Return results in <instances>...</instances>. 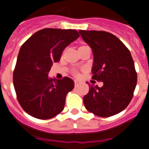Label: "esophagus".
<instances>
[{
	"mask_svg": "<svg viewBox=\"0 0 149 149\" xmlns=\"http://www.w3.org/2000/svg\"><path fill=\"white\" fill-rule=\"evenodd\" d=\"M79 83H80V82H79V80H74V85H75V86L79 85Z\"/></svg>",
	"mask_w": 149,
	"mask_h": 149,
	"instance_id": "esophagus-1",
	"label": "esophagus"
}]
</instances>
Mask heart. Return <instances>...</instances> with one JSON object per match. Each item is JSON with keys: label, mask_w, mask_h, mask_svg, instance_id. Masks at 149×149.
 Here are the masks:
<instances>
[{"label": "heart", "mask_w": 149, "mask_h": 149, "mask_svg": "<svg viewBox=\"0 0 149 149\" xmlns=\"http://www.w3.org/2000/svg\"><path fill=\"white\" fill-rule=\"evenodd\" d=\"M72 74H73L74 76H78V75H79V73H78V71H77V70H75L72 71Z\"/></svg>", "instance_id": "b5f03b06"}]
</instances>
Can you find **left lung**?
Returning a JSON list of instances; mask_svg holds the SVG:
<instances>
[{"label":"left lung","mask_w":149,"mask_h":149,"mask_svg":"<svg viewBox=\"0 0 149 149\" xmlns=\"http://www.w3.org/2000/svg\"><path fill=\"white\" fill-rule=\"evenodd\" d=\"M79 33L93 52L92 79L103 82L102 87L90 86L83 97L86 109L102 118L119 113L131 102L137 81L130 50L109 32L79 30Z\"/></svg>","instance_id":"obj_1"}]
</instances>
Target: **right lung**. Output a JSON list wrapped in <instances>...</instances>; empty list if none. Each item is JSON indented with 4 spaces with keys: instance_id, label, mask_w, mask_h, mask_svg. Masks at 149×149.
Wrapping results in <instances>:
<instances>
[{
    "instance_id": "add662e5",
    "label": "right lung",
    "mask_w": 149,
    "mask_h": 149,
    "mask_svg": "<svg viewBox=\"0 0 149 149\" xmlns=\"http://www.w3.org/2000/svg\"><path fill=\"white\" fill-rule=\"evenodd\" d=\"M72 29H44L36 31L19 49L13 72V85L23 109L33 118L47 120L60 113L67 94L74 82L48 77L53 63L60 60L63 50L77 40Z\"/></svg>"
}]
</instances>
